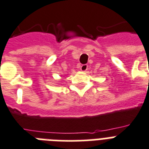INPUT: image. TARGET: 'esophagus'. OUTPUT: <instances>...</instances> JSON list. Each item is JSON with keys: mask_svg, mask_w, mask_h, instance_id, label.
Masks as SVG:
<instances>
[{"mask_svg": "<svg viewBox=\"0 0 149 149\" xmlns=\"http://www.w3.org/2000/svg\"><path fill=\"white\" fill-rule=\"evenodd\" d=\"M87 69H88V65H86V64H83L80 67L81 71H83V72H86L87 70Z\"/></svg>", "mask_w": 149, "mask_h": 149, "instance_id": "1", "label": "esophagus"}]
</instances>
